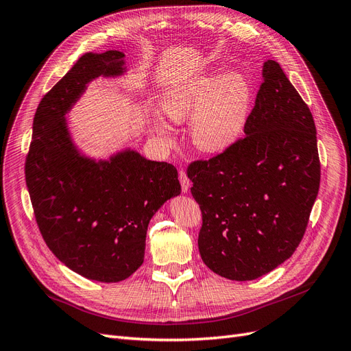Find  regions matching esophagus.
<instances>
[{"label": "esophagus", "instance_id": "esophagus-1", "mask_svg": "<svg viewBox=\"0 0 351 351\" xmlns=\"http://www.w3.org/2000/svg\"><path fill=\"white\" fill-rule=\"evenodd\" d=\"M179 180H180V186H182V192L186 193L191 188V180L186 176L185 171H179Z\"/></svg>", "mask_w": 351, "mask_h": 351}]
</instances>
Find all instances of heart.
<instances>
[{"label": "heart", "mask_w": 351, "mask_h": 351, "mask_svg": "<svg viewBox=\"0 0 351 351\" xmlns=\"http://www.w3.org/2000/svg\"><path fill=\"white\" fill-rule=\"evenodd\" d=\"M252 106V88L243 73L227 72L193 77L175 86L162 99L173 121L191 119V138L197 149L218 153L240 138ZM160 132H166L159 125Z\"/></svg>", "instance_id": "b5f03b06"}]
</instances>
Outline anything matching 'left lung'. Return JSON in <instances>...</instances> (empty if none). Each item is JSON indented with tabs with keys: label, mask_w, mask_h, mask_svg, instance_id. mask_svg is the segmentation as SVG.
Wrapping results in <instances>:
<instances>
[{
	"label": "left lung",
	"mask_w": 351,
	"mask_h": 351,
	"mask_svg": "<svg viewBox=\"0 0 351 351\" xmlns=\"http://www.w3.org/2000/svg\"><path fill=\"white\" fill-rule=\"evenodd\" d=\"M244 134L186 171L202 213V262L240 282L269 274L293 254L319 189L313 114L275 60L263 64Z\"/></svg>",
	"instance_id": "obj_1"
}]
</instances>
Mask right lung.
<instances>
[{
  "instance_id": "add662e5",
  "label": "right lung",
  "mask_w": 351,
  "mask_h": 351,
  "mask_svg": "<svg viewBox=\"0 0 351 351\" xmlns=\"http://www.w3.org/2000/svg\"><path fill=\"white\" fill-rule=\"evenodd\" d=\"M124 71L123 51L81 56L38 104L24 169L47 247L76 274L107 283L124 280L141 266L152 217L180 193L171 163L130 149L97 162L73 145L64 114L88 82Z\"/></svg>"
}]
</instances>
